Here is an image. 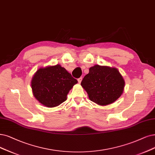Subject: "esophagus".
<instances>
[{"mask_svg":"<svg viewBox=\"0 0 155 155\" xmlns=\"http://www.w3.org/2000/svg\"><path fill=\"white\" fill-rule=\"evenodd\" d=\"M82 79H83V78H82V77H80L79 78H78V82L80 83L81 82V81H82Z\"/></svg>","mask_w":155,"mask_h":155,"instance_id":"1","label":"esophagus"}]
</instances>
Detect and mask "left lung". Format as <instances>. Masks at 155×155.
<instances>
[{"label": "left lung", "instance_id": "obj_1", "mask_svg": "<svg viewBox=\"0 0 155 155\" xmlns=\"http://www.w3.org/2000/svg\"><path fill=\"white\" fill-rule=\"evenodd\" d=\"M81 85L91 101L100 106H107L121 95L125 81L116 68L95 65L90 68Z\"/></svg>", "mask_w": 155, "mask_h": 155}]
</instances>
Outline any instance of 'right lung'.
<instances>
[{
	"mask_svg": "<svg viewBox=\"0 0 155 155\" xmlns=\"http://www.w3.org/2000/svg\"><path fill=\"white\" fill-rule=\"evenodd\" d=\"M78 83L65 68L57 64L40 68L34 75L31 86L35 98L48 107L59 106L67 100V95Z\"/></svg>",
	"mask_w": 155,
	"mask_h": 155,
	"instance_id": "add662e5",
	"label": "right lung"
}]
</instances>
